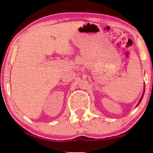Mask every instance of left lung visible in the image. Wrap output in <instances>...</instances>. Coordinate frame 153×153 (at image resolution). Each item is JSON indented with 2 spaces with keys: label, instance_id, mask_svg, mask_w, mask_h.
I'll list each match as a JSON object with an SVG mask.
<instances>
[{
  "label": "left lung",
  "instance_id": "8db88e82",
  "mask_svg": "<svg viewBox=\"0 0 153 153\" xmlns=\"http://www.w3.org/2000/svg\"><path fill=\"white\" fill-rule=\"evenodd\" d=\"M143 94H144V92H143ZM143 95H142V97H141V100H140V101H139V104H137V105H139V103H140V102H141V100H142V99H143Z\"/></svg>",
  "mask_w": 153,
  "mask_h": 153
}]
</instances>
